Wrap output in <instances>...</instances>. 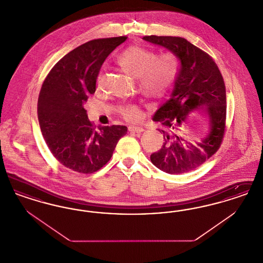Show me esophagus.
<instances>
[{
  "label": "esophagus",
  "instance_id": "1",
  "mask_svg": "<svg viewBox=\"0 0 263 263\" xmlns=\"http://www.w3.org/2000/svg\"><path fill=\"white\" fill-rule=\"evenodd\" d=\"M128 130L133 133H142L144 131V128L140 127V126H129Z\"/></svg>",
  "mask_w": 263,
  "mask_h": 263
}]
</instances>
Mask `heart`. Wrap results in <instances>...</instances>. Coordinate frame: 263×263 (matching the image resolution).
<instances>
[{"label":"heart","instance_id":"1","mask_svg":"<svg viewBox=\"0 0 263 263\" xmlns=\"http://www.w3.org/2000/svg\"><path fill=\"white\" fill-rule=\"evenodd\" d=\"M115 62L122 72L137 79L140 91L149 98L163 97L175 81L176 62L170 53L157 56L154 51L133 45L119 53ZM120 114L130 122L141 116L136 106L122 107Z\"/></svg>","mask_w":263,"mask_h":263}]
</instances>
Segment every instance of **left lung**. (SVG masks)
<instances>
[{"label":"left lung","mask_w":263,"mask_h":263,"mask_svg":"<svg viewBox=\"0 0 263 263\" xmlns=\"http://www.w3.org/2000/svg\"><path fill=\"white\" fill-rule=\"evenodd\" d=\"M143 39L171 51L179 63L171 99L153 117L165 129L161 130L163 147L151 155V162L170 175L187 173L211 158L223 141L227 112L223 76L212 57L185 38L150 35ZM198 109L209 116L211 130L199 142L190 143L179 131L187 114Z\"/></svg>","instance_id":"obj_1"}]
</instances>
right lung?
Segmentation results:
<instances>
[{
	"mask_svg": "<svg viewBox=\"0 0 263 263\" xmlns=\"http://www.w3.org/2000/svg\"><path fill=\"white\" fill-rule=\"evenodd\" d=\"M126 39L100 38L80 45L55 64L42 84L37 102L42 136L56 160L77 173L99 171L127 133L123 125L97 129L84 108L96 91L101 65Z\"/></svg>",
	"mask_w": 263,
	"mask_h": 263,
	"instance_id": "obj_1",
	"label": "right lung"
}]
</instances>
